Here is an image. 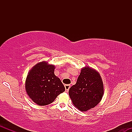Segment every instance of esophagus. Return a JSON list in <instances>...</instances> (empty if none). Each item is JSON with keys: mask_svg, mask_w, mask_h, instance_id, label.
Instances as JSON below:
<instances>
[{"mask_svg": "<svg viewBox=\"0 0 132 132\" xmlns=\"http://www.w3.org/2000/svg\"><path fill=\"white\" fill-rule=\"evenodd\" d=\"M64 87H65V89H66V91L68 92V90H69V89L71 87V85H69V84H66V85L64 86Z\"/></svg>", "mask_w": 132, "mask_h": 132, "instance_id": "obj_1", "label": "esophagus"}]
</instances>
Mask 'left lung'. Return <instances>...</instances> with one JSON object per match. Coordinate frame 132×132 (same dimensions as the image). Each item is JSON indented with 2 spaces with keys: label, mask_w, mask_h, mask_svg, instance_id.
<instances>
[{
  "label": "left lung",
  "mask_w": 132,
  "mask_h": 132,
  "mask_svg": "<svg viewBox=\"0 0 132 132\" xmlns=\"http://www.w3.org/2000/svg\"><path fill=\"white\" fill-rule=\"evenodd\" d=\"M69 95L80 111L87 112L95 107L104 95V84L99 72L89 66L82 68L76 83L69 89Z\"/></svg>",
  "instance_id": "1"
}]
</instances>
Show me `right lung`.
Listing matches in <instances>:
<instances>
[{
    "label": "right lung",
    "instance_id": "obj_1",
    "mask_svg": "<svg viewBox=\"0 0 132 132\" xmlns=\"http://www.w3.org/2000/svg\"><path fill=\"white\" fill-rule=\"evenodd\" d=\"M55 66L46 61L38 63L30 69L25 80L28 97L38 105H46L65 90L61 80L54 75Z\"/></svg>",
    "mask_w": 132,
    "mask_h": 132
}]
</instances>
